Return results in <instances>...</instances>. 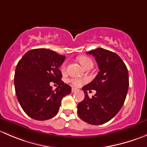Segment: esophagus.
I'll return each instance as SVG.
<instances>
[{
	"instance_id": "obj_1",
	"label": "esophagus",
	"mask_w": 147,
	"mask_h": 147,
	"mask_svg": "<svg viewBox=\"0 0 147 147\" xmlns=\"http://www.w3.org/2000/svg\"><path fill=\"white\" fill-rule=\"evenodd\" d=\"M78 89H76V88H74V87H72V92L73 93V92H75L76 91H78Z\"/></svg>"
}]
</instances>
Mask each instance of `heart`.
Masks as SVG:
<instances>
[{
    "mask_svg": "<svg viewBox=\"0 0 147 147\" xmlns=\"http://www.w3.org/2000/svg\"><path fill=\"white\" fill-rule=\"evenodd\" d=\"M78 61L80 63L81 65L84 68H85L86 67L90 65H92V61L90 58L89 57H85V56H81V57H78ZM62 71L65 72V69H66V65H64L62 67ZM87 82V80L86 79H79V78H72V79L69 80V82L72 83L74 86L75 87H79L81 86L82 84H84Z\"/></svg>",
    "mask_w": 147,
    "mask_h": 147,
    "instance_id": "obj_1",
    "label": "heart"
}]
</instances>
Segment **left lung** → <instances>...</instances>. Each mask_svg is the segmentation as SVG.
Instances as JSON below:
<instances>
[{
    "mask_svg": "<svg viewBox=\"0 0 147 147\" xmlns=\"http://www.w3.org/2000/svg\"><path fill=\"white\" fill-rule=\"evenodd\" d=\"M97 61L100 72L94 80L82 87L84 99L78 105L81 119L88 124L100 125L112 119L124 105L129 87L127 66L116 53L103 48L87 52ZM96 90L92 98L87 90Z\"/></svg>",
    "mask_w": 147,
    "mask_h": 147,
    "instance_id": "8db88e82",
    "label": "left lung"
}]
</instances>
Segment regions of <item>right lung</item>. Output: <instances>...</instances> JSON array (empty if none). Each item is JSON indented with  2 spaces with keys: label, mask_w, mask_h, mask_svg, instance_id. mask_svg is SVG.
I'll return each mask as SVG.
<instances>
[{
  "label": "right lung",
  "mask_w": 147,
  "mask_h": 147,
  "mask_svg": "<svg viewBox=\"0 0 147 147\" xmlns=\"http://www.w3.org/2000/svg\"><path fill=\"white\" fill-rule=\"evenodd\" d=\"M65 59L45 48L30 50L19 60L15 72L16 96L22 109L39 121L53 117L58 112L62 99L70 94L71 87L61 80L59 67ZM50 82L59 84L55 90Z\"/></svg>",
  "instance_id": "right-lung-1"
}]
</instances>
